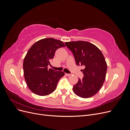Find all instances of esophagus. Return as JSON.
Listing matches in <instances>:
<instances>
[{"label":"esophagus","instance_id":"obj_1","mask_svg":"<svg viewBox=\"0 0 130 130\" xmlns=\"http://www.w3.org/2000/svg\"><path fill=\"white\" fill-rule=\"evenodd\" d=\"M66 76H69L71 75V74H67V73H66Z\"/></svg>","mask_w":130,"mask_h":130}]
</instances>
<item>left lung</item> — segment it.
<instances>
[{"mask_svg": "<svg viewBox=\"0 0 130 130\" xmlns=\"http://www.w3.org/2000/svg\"><path fill=\"white\" fill-rule=\"evenodd\" d=\"M65 44L73 53L76 64L85 67L82 69L84 77L78 78L73 88L74 93L83 98L94 96L103 86L107 72V63L103 53L88 42L73 41Z\"/></svg>", "mask_w": 130, "mask_h": 130, "instance_id": "obj_1", "label": "left lung"}]
</instances>
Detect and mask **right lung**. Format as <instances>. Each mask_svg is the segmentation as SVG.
I'll use <instances>...</instances> for the list:
<instances>
[{
	"label": "right lung",
	"instance_id": "right-lung-1",
	"mask_svg": "<svg viewBox=\"0 0 130 130\" xmlns=\"http://www.w3.org/2000/svg\"><path fill=\"white\" fill-rule=\"evenodd\" d=\"M66 46L64 43L53 38L36 42L27 52L23 61L26 85L34 93L45 96L56 89L59 80L64 73L48 68L56 50Z\"/></svg>",
	"mask_w": 130,
	"mask_h": 130
}]
</instances>
